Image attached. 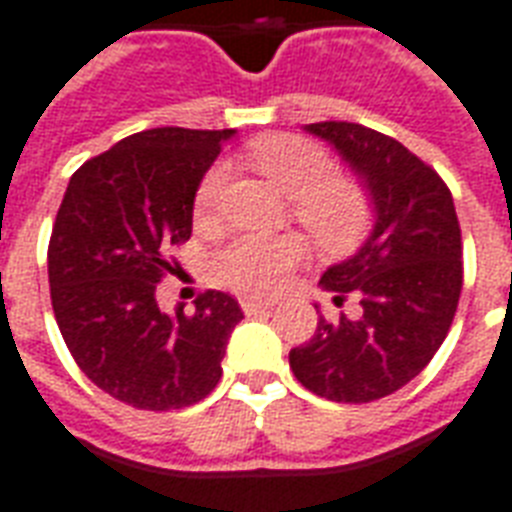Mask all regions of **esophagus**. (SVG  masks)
Instances as JSON below:
<instances>
[{
	"mask_svg": "<svg viewBox=\"0 0 512 512\" xmlns=\"http://www.w3.org/2000/svg\"><path fill=\"white\" fill-rule=\"evenodd\" d=\"M241 308H244V314H260V311H268V308H273V303H265V300H255V298H244L241 300Z\"/></svg>",
	"mask_w": 512,
	"mask_h": 512,
	"instance_id": "1",
	"label": "esophagus"
}]
</instances>
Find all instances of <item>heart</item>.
<instances>
[{
    "instance_id": "b5f03b06",
    "label": "heart",
    "mask_w": 512,
    "mask_h": 512,
    "mask_svg": "<svg viewBox=\"0 0 512 512\" xmlns=\"http://www.w3.org/2000/svg\"><path fill=\"white\" fill-rule=\"evenodd\" d=\"M249 158L263 174L292 195V217L325 249H349L373 225V195L360 179L335 174L333 158L311 139L292 134L260 136L249 142ZM230 169L212 163L195 187V222H212L220 212ZM303 257L298 236L239 233L209 255V276L252 298H271L290 279Z\"/></svg>"
}]
</instances>
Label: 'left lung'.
Returning <instances> with one entry per match:
<instances>
[{"mask_svg":"<svg viewBox=\"0 0 512 512\" xmlns=\"http://www.w3.org/2000/svg\"><path fill=\"white\" fill-rule=\"evenodd\" d=\"M308 131L365 179L376 228L319 282L338 306L354 292L360 317H319L311 341L290 351V368L325 400L373 403L419 376L446 341L462 295V230L446 182L397 139L346 120Z\"/></svg>","mask_w":512,"mask_h":512,"instance_id":"left-lung-1","label":"left lung"}]
</instances>
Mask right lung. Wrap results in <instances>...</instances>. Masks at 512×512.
Instances as JSON below:
<instances>
[{
	"instance_id": "add662e5",
	"label": "right lung",
	"mask_w": 512,
	"mask_h": 512,
	"mask_svg": "<svg viewBox=\"0 0 512 512\" xmlns=\"http://www.w3.org/2000/svg\"><path fill=\"white\" fill-rule=\"evenodd\" d=\"M233 134L150 128L74 171L48 244L50 303L77 368L120 403L177 411L212 392L239 300L220 290L163 314L155 287L193 233L195 187Z\"/></svg>"
}]
</instances>
